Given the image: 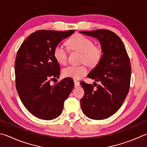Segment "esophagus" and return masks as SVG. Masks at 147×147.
<instances>
[{"label":"esophagus","mask_w":147,"mask_h":147,"mask_svg":"<svg viewBox=\"0 0 147 147\" xmlns=\"http://www.w3.org/2000/svg\"><path fill=\"white\" fill-rule=\"evenodd\" d=\"M74 87H79L80 85V82H78L77 80H74Z\"/></svg>","instance_id":"esophagus-1"}]
</instances>
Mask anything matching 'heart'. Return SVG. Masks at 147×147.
<instances>
[{"label":"heart","instance_id":"obj_1","mask_svg":"<svg viewBox=\"0 0 147 147\" xmlns=\"http://www.w3.org/2000/svg\"><path fill=\"white\" fill-rule=\"evenodd\" d=\"M71 50L82 53L81 61L90 66H94L100 62L103 56V50L99 46H94L91 39L80 34H77L69 38L67 42ZM53 55L57 62L64 65L67 60V53L65 48L58 44L53 51ZM88 73V69L84 65L68 66L63 69V75L66 78L80 80Z\"/></svg>","mask_w":147,"mask_h":147}]
</instances>
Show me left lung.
Returning a JSON list of instances; mask_svg holds the SVG:
<instances>
[{"instance_id":"obj_1","label":"left lung","mask_w":147,"mask_h":147,"mask_svg":"<svg viewBox=\"0 0 147 147\" xmlns=\"http://www.w3.org/2000/svg\"><path fill=\"white\" fill-rule=\"evenodd\" d=\"M98 40L103 50L100 62L88 74L100 82L96 90L92 85L81 82L85 91L80 100L83 113L92 119H103L121 107L129 92L131 67L123 43L113 32L107 29L79 31Z\"/></svg>"}]
</instances>
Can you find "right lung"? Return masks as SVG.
I'll return each instance as SVG.
<instances>
[{
    "instance_id": "1",
    "label": "right lung",
    "mask_w": 147,
    "mask_h": 147,
    "mask_svg": "<svg viewBox=\"0 0 147 147\" xmlns=\"http://www.w3.org/2000/svg\"><path fill=\"white\" fill-rule=\"evenodd\" d=\"M74 32L37 31L18 51L15 63L16 88L24 105L40 119L51 120L59 116L74 87L71 78H63L54 85H51L50 80L58 78L60 74V65L53 55L55 47Z\"/></svg>"
}]
</instances>
